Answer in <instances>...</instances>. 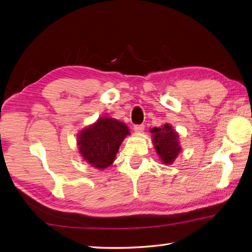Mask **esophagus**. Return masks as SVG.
<instances>
[{
	"label": "esophagus",
	"instance_id": "34e87169",
	"mask_svg": "<svg viewBox=\"0 0 252 252\" xmlns=\"http://www.w3.org/2000/svg\"><path fill=\"white\" fill-rule=\"evenodd\" d=\"M133 129H134V131L135 132H143L144 131V129H145V126L143 125V124H140V125H134L133 126Z\"/></svg>",
	"mask_w": 252,
	"mask_h": 252
}]
</instances>
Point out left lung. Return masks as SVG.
<instances>
[{"instance_id": "1", "label": "left lung", "mask_w": 252, "mask_h": 252, "mask_svg": "<svg viewBox=\"0 0 252 252\" xmlns=\"http://www.w3.org/2000/svg\"><path fill=\"white\" fill-rule=\"evenodd\" d=\"M151 133H154L155 147L163 163L171 164L181 151L178 133L168 124H165L163 128L151 129Z\"/></svg>"}]
</instances>
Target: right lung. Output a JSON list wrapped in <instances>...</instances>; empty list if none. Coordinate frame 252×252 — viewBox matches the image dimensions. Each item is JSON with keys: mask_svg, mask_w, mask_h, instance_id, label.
Listing matches in <instances>:
<instances>
[{"mask_svg": "<svg viewBox=\"0 0 252 252\" xmlns=\"http://www.w3.org/2000/svg\"><path fill=\"white\" fill-rule=\"evenodd\" d=\"M127 134L129 129L124 123L111 118H102L80 132L78 144L81 155L94 167L104 169L113 163Z\"/></svg>", "mask_w": 252, "mask_h": 252, "instance_id": "right-lung-1", "label": "right lung"}]
</instances>
